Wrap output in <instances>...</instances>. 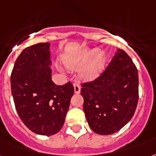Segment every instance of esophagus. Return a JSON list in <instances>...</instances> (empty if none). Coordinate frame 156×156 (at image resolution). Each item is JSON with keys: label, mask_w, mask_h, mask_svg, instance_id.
<instances>
[{"label": "esophagus", "mask_w": 156, "mask_h": 156, "mask_svg": "<svg viewBox=\"0 0 156 156\" xmlns=\"http://www.w3.org/2000/svg\"><path fill=\"white\" fill-rule=\"evenodd\" d=\"M73 87H74V92H75L76 94L80 93L81 87L80 85H79L78 83H74V84H73Z\"/></svg>", "instance_id": "esophagus-1"}]
</instances>
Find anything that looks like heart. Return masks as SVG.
Wrapping results in <instances>:
<instances>
[{
    "label": "heart",
    "mask_w": 156,
    "mask_h": 156,
    "mask_svg": "<svg viewBox=\"0 0 156 156\" xmlns=\"http://www.w3.org/2000/svg\"><path fill=\"white\" fill-rule=\"evenodd\" d=\"M63 62L70 70H79V76L83 80L97 78L103 69L105 58L99 50L83 48L73 54L63 58Z\"/></svg>",
    "instance_id": "obj_1"
}]
</instances>
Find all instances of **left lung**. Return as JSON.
Wrapping results in <instances>:
<instances>
[{"label":"left lung","mask_w":156,"mask_h":156,"mask_svg":"<svg viewBox=\"0 0 156 156\" xmlns=\"http://www.w3.org/2000/svg\"><path fill=\"white\" fill-rule=\"evenodd\" d=\"M83 110L94 133L110 135L130 121L138 101V73L124 51L117 49L99 78L84 83Z\"/></svg>","instance_id":"left-lung-1"}]
</instances>
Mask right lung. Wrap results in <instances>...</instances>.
<instances>
[{
	"instance_id": "obj_1",
	"label": "right lung",
	"mask_w": 156,
	"mask_h": 156,
	"mask_svg": "<svg viewBox=\"0 0 156 156\" xmlns=\"http://www.w3.org/2000/svg\"><path fill=\"white\" fill-rule=\"evenodd\" d=\"M51 44L38 43L23 50L12 70L11 92L19 116L34 133L51 136L64 125L73 87L51 80Z\"/></svg>"
}]
</instances>
